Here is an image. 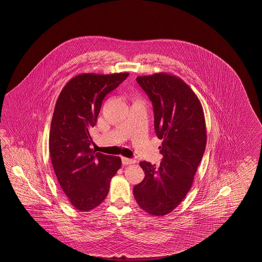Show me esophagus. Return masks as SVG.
Here are the masks:
<instances>
[{"label": "esophagus", "instance_id": "1", "mask_svg": "<svg viewBox=\"0 0 262 262\" xmlns=\"http://www.w3.org/2000/svg\"><path fill=\"white\" fill-rule=\"evenodd\" d=\"M135 162L136 161L133 160V159H129V158H126V157H122V163H123V165H125V166L134 164Z\"/></svg>", "mask_w": 262, "mask_h": 262}]
</instances>
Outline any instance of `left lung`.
Instances as JSON below:
<instances>
[{
	"instance_id": "1",
	"label": "left lung",
	"mask_w": 262,
	"mask_h": 262,
	"mask_svg": "<svg viewBox=\"0 0 262 262\" xmlns=\"http://www.w3.org/2000/svg\"><path fill=\"white\" fill-rule=\"evenodd\" d=\"M154 106L155 130L163 159L159 167L141 161L143 181L134 196L145 212L163 216L172 212L188 193L205 150L203 108L193 90L182 78L167 73L137 78Z\"/></svg>"
}]
</instances>
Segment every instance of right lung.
<instances>
[{
    "instance_id": "obj_1",
    "label": "right lung",
    "mask_w": 262,
    "mask_h": 262,
    "mask_svg": "<svg viewBox=\"0 0 262 262\" xmlns=\"http://www.w3.org/2000/svg\"><path fill=\"white\" fill-rule=\"evenodd\" d=\"M128 75L80 74L66 84L56 102L50 125V158L61 189L78 211L88 212L100 205L122 166L119 156L91 148L89 130L96 123L106 95Z\"/></svg>"
}]
</instances>
